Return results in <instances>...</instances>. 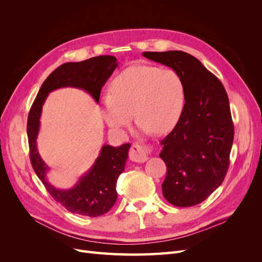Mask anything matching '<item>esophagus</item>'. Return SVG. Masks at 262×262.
<instances>
[{
    "instance_id": "1",
    "label": "esophagus",
    "mask_w": 262,
    "mask_h": 262,
    "mask_svg": "<svg viewBox=\"0 0 262 262\" xmlns=\"http://www.w3.org/2000/svg\"><path fill=\"white\" fill-rule=\"evenodd\" d=\"M130 160L137 163H144L148 160V153H147V148L144 147L143 145L140 144H133L130 148L129 152Z\"/></svg>"
}]
</instances>
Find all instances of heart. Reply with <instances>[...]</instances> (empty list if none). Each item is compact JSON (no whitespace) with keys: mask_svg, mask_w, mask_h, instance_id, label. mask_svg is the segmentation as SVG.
<instances>
[{"mask_svg":"<svg viewBox=\"0 0 262 262\" xmlns=\"http://www.w3.org/2000/svg\"><path fill=\"white\" fill-rule=\"evenodd\" d=\"M186 104V87L173 70L132 66L117 75L110 94L101 97V116L116 131L122 132L133 112L142 131L166 133L179 122Z\"/></svg>","mask_w":262,"mask_h":262,"instance_id":"b5f03b06","label":"heart"}]
</instances>
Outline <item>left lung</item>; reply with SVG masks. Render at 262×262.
I'll return each mask as SVG.
<instances>
[{
    "mask_svg": "<svg viewBox=\"0 0 262 262\" xmlns=\"http://www.w3.org/2000/svg\"><path fill=\"white\" fill-rule=\"evenodd\" d=\"M145 58L177 72L186 87L179 122L162 140L167 167L163 195L176 207L199 204L223 182L229 166L234 124L226 91L193 55L184 51L143 52Z\"/></svg>",
    "mask_w": 262,
    "mask_h": 262,
    "instance_id": "8db88e82",
    "label": "left lung"
}]
</instances>
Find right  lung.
<instances>
[{"instance_id":"right-lung-1","label":"right lung","mask_w":262,"mask_h":262,"mask_svg":"<svg viewBox=\"0 0 262 262\" xmlns=\"http://www.w3.org/2000/svg\"><path fill=\"white\" fill-rule=\"evenodd\" d=\"M118 67L116 57L99 55L81 62H68L55 69L46 78L30 108L27 120V136L30 162L38 178L53 199L68 211L83 216L96 217L107 213L117 200V180L124 170L130 144L121 146L102 145L99 156L92 168L78 179L71 189L53 187L46 178L49 167L42 161L37 149V137L40 128L42 106L48 94L61 87H76L89 93L99 101L102 86Z\"/></svg>"}]
</instances>
